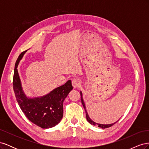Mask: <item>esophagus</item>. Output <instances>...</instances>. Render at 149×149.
Masks as SVG:
<instances>
[{
    "instance_id": "34e87169",
    "label": "esophagus",
    "mask_w": 149,
    "mask_h": 149,
    "mask_svg": "<svg viewBox=\"0 0 149 149\" xmlns=\"http://www.w3.org/2000/svg\"><path fill=\"white\" fill-rule=\"evenodd\" d=\"M72 85H73V87L74 88H77L79 86L80 82L78 79H74L72 81Z\"/></svg>"
}]
</instances>
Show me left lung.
Listing matches in <instances>:
<instances>
[{"mask_svg": "<svg viewBox=\"0 0 149 149\" xmlns=\"http://www.w3.org/2000/svg\"><path fill=\"white\" fill-rule=\"evenodd\" d=\"M80 94H81V100L82 104H83V107H84V109L85 112H86V116L87 120L89 122V123L90 124L93 125H97L99 127H101V128H102V129H105V128H108V127H111V126L113 125L114 124H116V123H117V122H118V121H117V122H116V123H113V124H97V123H94V121H93L91 119L89 118V116H88V112H87V111H86V107H85L84 102V101H83V100L82 93L80 92Z\"/></svg>", "mask_w": 149, "mask_h": 149, "instance_id": "8db88e82", "label": "left lung"}]
</instances>
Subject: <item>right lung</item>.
I'll return each instance as SVG.
<instances>
[{
	"mask_svg": "<svg viewBox=\"0 0 149 149\" xmlns=\"http://www.w3.org/2000/svg\"><path fill=\"white\" fill-rule=\"evenodd\" d=\"M26 51L17 58L13 78V88L21 110L29 120L43 129L51 128L57 125L63 116V102L73 89L71 80L55 89L47 95L36 98H27L22 88L17 71L20 60Z\"/></svg>",
	"mask_w": 149,
	"mask_h": 149,
	"instance_id": "1",
	"label": "right lung"
}]
</instances>
